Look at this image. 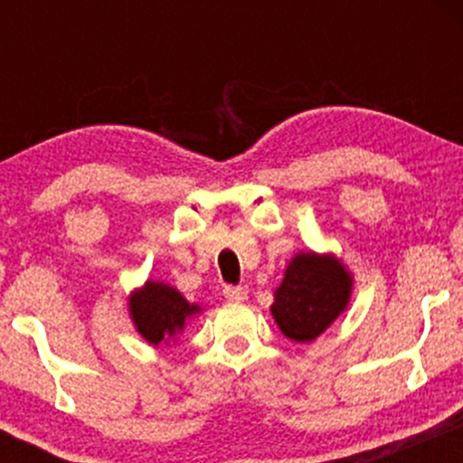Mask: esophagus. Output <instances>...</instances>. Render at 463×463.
I'll return each mask as SVG.
<instances>
[{"mask_svg":"<svg viewBox=\"0 0 463 463\" xmlns=\"http://www.w3.org/2000/svg\"><path fill=\"white\" fill-rule=\"evenodd\" d=\"M224 296L231 302H243L248 298V289L246 287H224Z\"/></svg>","mask_w":463,"mask_h":463,"instance_id":"esophagus-1","label":"esophagus"}]
</instances>
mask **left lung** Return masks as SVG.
<instances>
[{
  "instance_id": "obj_1",
  "label": "left lung",
  "mask_w": 463,
  "mask_h": 463,
  "mask_svg": "<svg viewBox=\"0 0 463 463\" xmlns=\"http://www.w3.org/2000/svg\"><path fill=\"white\" fill-rule=\"evenodd\" d=\"M353 274L335 254L298 252L285 268L269 307L285 337L309 344L348 309Z\"/></svg>"
}]
</instances>
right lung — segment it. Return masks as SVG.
<instances>
[{
    "instance_id": "add662e5",
    "label": "right lung",
    "mask_w": 463,
    "mask_h": 463,
    "mask_svg": "<svg viewBox=\"0 0 463 463\" xmlns=\"http://www.w3.org/2000/svg\"><path fill=\"white\" fill-rule=\"evenodd\" d=\"M128 311L137 333L147 344L169 346L178 342L187 320L198 316L202 307L189 302L176 287L161 280H146L128 296Z\"/></svg>"
}]
</instances>
